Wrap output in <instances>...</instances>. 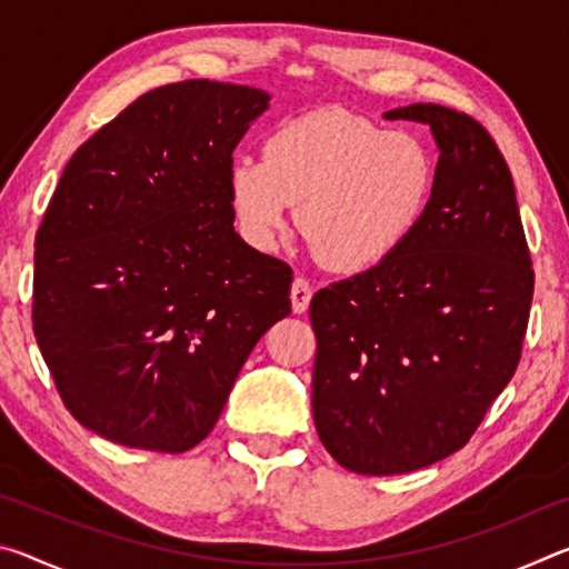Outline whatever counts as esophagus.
Wrapping results in <instances>:
<instances>
[{"instance_id":"obj_1","label":"esophagus","mask_w":569,"mask_h":569,"mask_svg":"<svg viewBox=\"0 0 569 569\" xmlns=\"http://www.w3.org/2000/svg\"><path fill=\"white\" fill-rule=\"evenodd\" d=\"M311 286H308V281H303V278H296V281L291 283V306H293V313H303L308 303H311Z\"/></svg>"}]
</instances>
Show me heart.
Instances as JSON below:
<instances>
[{
  "label": "heart",
  "instance_id": "obj_1",
  "mask_svg": "<svg viewBox=\"0 0 569 569\" xmlns=\"http://www.w3.org/2000/svg\"><path fill=\"white\" fill-rule=\"evenodd\" d=\"M437 190V160L411 132L343 110H316L268 134L263 160L228 168V200L248 246L271 250L291 223L341 273L397 258L417 236Z\"/></svg>",
  "mask_w": 569,
  "mask_h": 569
}]
</instances>
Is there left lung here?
I'll return each instance as SVG.
<instances>
[{
    "instance_id": "1",
    "label": "left lung",
    "mask_w": 569,
    "mask_h": 569,
    "mask_svg": "<svg viewBox=\"0 0 569 569\" xmlns=\"http://www.w3.org/2000/svg\"><path fill=\"white\" fill-rule=\"evenodd\" d=\"M383 118L435 134L429 213L397 258L311 301L316 431L341 467L369 477L467 445L515 377L535 291L512 172L489 132L435 102Z\"/></svg>"
}]
</instances>
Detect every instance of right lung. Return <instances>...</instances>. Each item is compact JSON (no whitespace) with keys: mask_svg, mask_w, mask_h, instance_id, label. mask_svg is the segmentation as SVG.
I'll list each match as a JSON object with an SVG mask.
<instances>
[{"mask_svg":"<svg viewBox=\"0 0 569 569\" xmlns=\"http://www.w3.org/2000/svg\"><path fill=\"white\" fill-rule=\"evenodd\" d=\"M248 84L150 90L77 148L34 238L32 323L72 417L180 455L223 411L291 268L233 228L228 168L268 110Z\"/></svg>","mask_w":569,"mask_h":569,"instance_id":"obj_1","label":"right lung"}]
</instances>
